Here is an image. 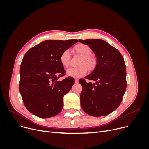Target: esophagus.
Masks as SVG:
<instances>
[{"mask_svg":"<svg viewBox=\"0 0 149 149\" xmlns=\"http://www.w3.org/2000/svg\"><path fill=\"white\" fill-rule=\"evenodd\" d=\"M75 83H79V79H77V78H75Z\"/></svg>","mask_w":149,"mask_h":149,"instance_id":"esophagus-1","label":"esophagus"}]
</instances>
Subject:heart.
I'll list each match as a JSON object with an SVG mask.
<instances>
[{"instance_id": "obj_1", "label": "heart", "mask_w": 149, "mask_h": 149, "mask_svg": "<svg viewBox=\"0 0 149 149\" xmlns=\"http://www.w3.org/2000/svg\"><path fill=\"white\" fill-rule=\"evenodd\" d=\"M74 52L81 57L79 65L76 68H70L68 69L66 73L68 75L72 77H80L87 73L88 69L92 70L97 65V59L92 56V49L89 45L83 43L76 45L74 48ZM60 61L62 66L68 68L70 64V54L69 50H65L63 52L60 57Z\"/></svg>"}]
</instances>
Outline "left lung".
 <instances>
[{
	"label": "left lung",
	"instance_id": "left-lung-1",
	"mask_svg": "<svg viewBox=\"0 0 149 149\" xmlns=\"http://www.w3.org/2000/svg\"><path fill=\"white\" fill-rule=\"evenodd\" d=\"M79 42L89 45L97 58L93 72L80 79L83 87L80 102L83 110L93 116H102L113 112L121 104L127 87L126 67L120 51L101 39Z\"/></svg>",
	"mask_w": 149,
	"mask_h": 149
}]
</instances>
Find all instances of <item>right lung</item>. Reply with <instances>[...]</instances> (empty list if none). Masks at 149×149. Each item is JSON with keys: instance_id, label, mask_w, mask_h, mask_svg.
<instances>
[{"instance_id": "1", "label": "right lung", "mask_w": 149, "mask_h": 149, "mask_svg": "<svg viewBox=\"0 0 149 149\" xmlns=\"http://www.w3.org/2000/svg\"><path fill=\"white\" fill-rule=\"evenodd\" d=\"M79 42L77 39L48 40L29 49L20 69L19 91L28 111L42 118L58 115L63 107V96L75 80L64 76L65 70L60 61L61 54Z\"/></svg>"}]
</instances>
